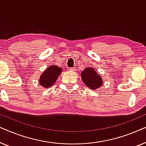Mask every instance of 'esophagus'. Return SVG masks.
<instances>
[{
  "label": "esophagus",
  "mask_w": 146,
  "mask_h": 146,
  "mask_svg": "<svg viewBox=\"0 0 146 146\" xmlns=\"http://www.w3.org/2000/svg\"><path fill=\"white\" fill-rule=\"evenodd\" d=\"M69 70H72V71H75L76 69V68L73 67V68H69Z\"/></svg>",
  "instance_id": "34e87169"
}]
</instances>
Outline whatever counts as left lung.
I'll use <instances>...</instances> for the list:
<instances>
[{
    "mask_svg": "<svg viewBox=\"0 0 146 146\" xmlns=\"http://www.w3.org/2000/svg\"><path fill=\"white\" fill-rule=\"evenodd\" d=\"M82 79L89 88L95 90L102 84V79L92 68H86L82 72Z\"/></svg>",
    "mask_w": 146,
    "mask_h": 146,
    "instance_id": "obj_1",
    "label": "left lung"
}]
</instances>
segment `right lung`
I'll return each instance as SVG.
<instances>
[{"instance_id": "1", "label": "right lung", "mask_w": 146, "mask_h": 146, "mask_svg": "<svg viewBox=\"0 0 146 146\" xmlns=\"http://www.w3.org/2000/svg\"><path fill=\"white\" fill-rule=\"evenodd\" d=\"M62 72V68L57 66H51L42 74L40 78V84L42 86L49 88L52 86Z\"/></svg>"}]
</instances>
